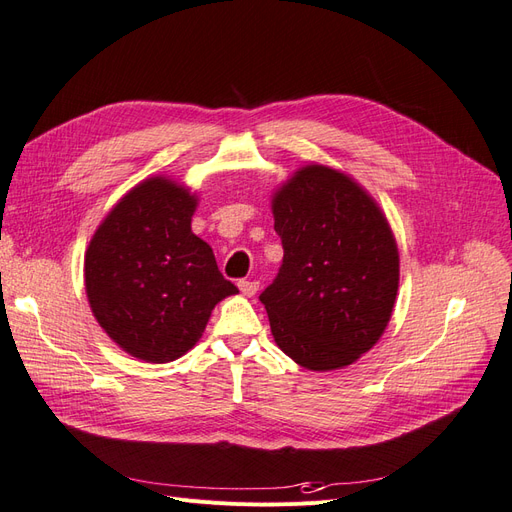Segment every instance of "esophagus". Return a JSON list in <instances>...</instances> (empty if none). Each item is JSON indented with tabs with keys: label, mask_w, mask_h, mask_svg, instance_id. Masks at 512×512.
Instances as JSON below:
<instances>
[{
	"label": "esophagus",
	"mask_w": 512,
	"mask_h": 512,
	"mask_svg": "<svg viewBox=\"0 0 512 512\" xmlns=\"http://www.w3.org/2000/svg\"><path fill=\"white\" fill-rule=\"evenodd\" d=\"M238 287H240V291L244 293V295H249V298H251V295H255L257 293V289H259V283H257V280H238Z\"/></svg>",
	"instance_id": "obj_1"
}]
</instances>
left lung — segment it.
<instances>
[{
	"label": "left lung",
	"instance_id": "obj_1",
	"mask_svg": "<svg viewBox=\"0 0 512 512\" xmlns=\"http://www.w3.org/2000/svg\"><path fill=\"white\" fill-rule=\"evenodd\" d=\"M283 266L259 295L278 349L302 368L351 366L381 340L400 255L374 197L340 170L310 163L272 195Z\"/></svg>",
	"mask_w": 512,
	"mask_h": 512
}]
</instances>
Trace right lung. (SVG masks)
Segmentation results:
<instances>
[{"instance_id": "obj_1", "label": "right lung", "mask_w": 512, "mask_h": 512, "mask_svg": "<svg viewBox=\"0 0 512 512\" xmlns=\"http://www.w3.org/2000/svg\"><path fill=\"white\" fill-rule=\"evenodd\" d=\"M197 195L168 176L127 191L85 253L93 317L125 353L148 364L183 357L212 308L238 293L210 246L191 232Z\"/></svg>"}]
</instances>
